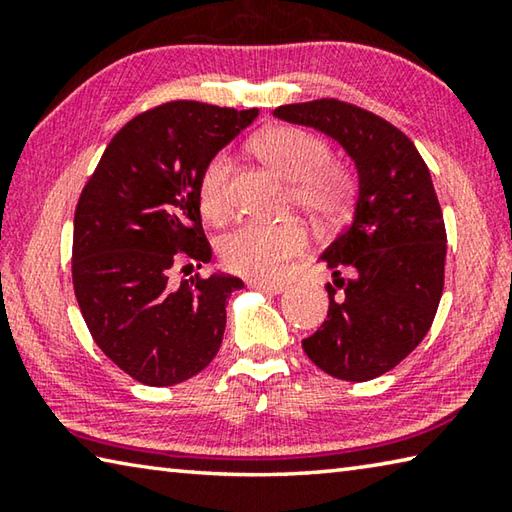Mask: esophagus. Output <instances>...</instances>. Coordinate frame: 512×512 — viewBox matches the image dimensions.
I'll use <instances>...</instances> for the list:
<instances>
[{
    "mask_svg": "<svg viewBox=\"0 0 512 512\" xmlns=\"http://www.w3.org/2000/svg\"><path fill=\"white\" fill-rule=\"evenodd\" d=\"M250 287L266 293H284V289H287L282 282H264V280H250Z\"/></svg>",
    "mask_w": 512,
    "mask_h": 512,
    "instance_id": "1",
    "label": "esophagus"
}]
</instances>
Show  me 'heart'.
I'll return each instance as SVG.
<instances>
[{"instance_id":"1","label":"heart","mask_w":512,"mask_h":512,"mask_svg":"<svg viewBox=\"0 0 512 512\" xmlns=\"http://www.w3.org/2000/svg\"><path fill=\"white\" fill-rule=\"evenodd\" d=\"M250 151L289 180V210L302 212L318 225L339 223L350 210L354 180L341 164L329 162V149L320 137L298 126H275L255 135ZM230 171L228 155L214 153L198 173V205L214 223L232 212ZM307 241L305 225L298 221L244 223L223 237L219 253L228 271L271 280L307 248Z\"/></svg>"}]
</instances>
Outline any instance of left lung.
Instances as JSON below:
<instances>
[{"mask_svg": "<svg viewBox=\"0 0 512 512\" xmlns=\"http://www.w3.org/2000/svg\"><path fill=\"white\" fill-rule=\"evenodd\" d=\"M273 115L334 137L357 164V210L320 255L334 271L327 320L302 348L336 379H375L418 348L443 296L447 232L429 169L400 128L354 103L314 99Z\"/></svg>", "mask_w": 512, "mask_h": 512, "instance_id": "obj_1", "label": "left lung"}]
</instances>
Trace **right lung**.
I'll list each match as a JSON object with an SVG mask.
<instances>
[{"label": "right lung", "mask_w": 512, "mask_h": 512, "mask_svg": "<svg viewBox=\"0 0 512 512\" xmlns=\"http://www.w3.org/2000/svg\"><path fill=\"white\" fill-rule=\"evenodd\" d=\"M259 110L171 101L112 137L74 212L72 282L94 343L146 386H173L219 352L239 277L171 282L212 248L196 183L203 164L253 124Z\"/></svg>", "instance_id": "1"}]
</instances>
